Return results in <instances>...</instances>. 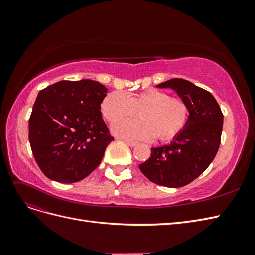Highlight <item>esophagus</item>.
<instances>
[{"label":"esophagus","instance_id":"1","mask_svg":"<svg viewBox=\"0 0 255 255\" xmlns=\"http://www.w3.org/2000/svg\"><path fill=\"white\" fill-rule=\"evenodd\" d=\"M123 141H125L128 145H129V146H135V145H137L138 144V142H136V141H133V140H128V139H123Z\"/></svg>","mask_w":255,"mask_h":255}]
</instances>
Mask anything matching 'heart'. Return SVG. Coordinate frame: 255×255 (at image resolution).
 Instances as JSON below:
<instances>
[{
	"label": "heart",
	"mask_w": 255,
	"mask_h": 255,
	"mask_svg": "<svg viewBox=\"0 0 255 255\" xmlns=\"http://www.w3.org/2000/svg\"><path fill=\"white\" fill-rule=\"evenodd\" d=\"M140 112V121H123L113 126L117 136L134 139L171 140L187 125L188 105L184 100L170 97L159 89H148L136 95L113 91L101 102L103 117L111 123Z\"/></svg>",
	"instance_id": "heart-1"
}]
</instances>
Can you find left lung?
<instances>
[{"instance_id": "1", "label": "left lung", "mask_w": 255, "mask_h": 255, "mask_svg": "<svg viewBox=\"0 0 255 255\" xmlns=\"http://www.w3.org/2000/svg\"><path fill=\"white\" fill-rule=\"evenodd\" d=\"M157 87L176 91L188 105L189 118L170 144L151 148V156L139 169L151 182L177 188L196 180L215 158L220 145L223 114L211 92L189 81L171 79Z\"/></svg>"}]
</instances>
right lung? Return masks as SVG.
Returning a JSON list of instances; mask_svg holds the SVG:
<instances>
[{"mask_svg":"<svg viewBox=\"0 0 255 255\" xmlns=\"http://www.w3.org/2000/svg\"><path fill=\"white\" fill-rule=\"evenodd\" d=\"M107 89L91 80L60 81L39 91L28 121V139L40 170L75 183L100 165L114 137L101 114Z\"/></svg>","mask_w":255,"mask_h":255,"instance_id":"obj_1","label":"right lung"}]
</instances>
